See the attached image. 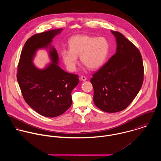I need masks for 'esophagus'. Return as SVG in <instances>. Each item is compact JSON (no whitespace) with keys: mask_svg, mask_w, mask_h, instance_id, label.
Masks as SVG:
<instances>
[{"mask_svg":"<svg viewBox=\"0 0 161 161\" xmlns=\"http://www.w3.org/2000/svg\"><path fill=\"white\" fill-rule=\"evenodd\" d=\"M80 80H82V81H86V80H87V78H86L85 76H83V75H82V76L80 77Z\"/></svg>","mask_w":161,"mask_h":161,"instance_id":"34e87169","label":"esophagus"}]
</instances>
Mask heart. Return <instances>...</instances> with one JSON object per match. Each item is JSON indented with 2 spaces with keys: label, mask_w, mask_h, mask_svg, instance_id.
Returning a JSON list of instances; mask_svg holds the SVG:
<instances>
[{
  "label": "heart",
  "mask_w": 161,
  "mask_h": 161,
  "mask_svg": "<svg viewBox=\"0 0 161 161\" xmlns=\"http://www.w3.org/2000/svg\"><path fill=\"white\" fill-rule=\"evenodd\" d=\"M68 45L69 50L63 49L61 56L70 72L76 70L79 56L81 62L89 69L100 68L106 62L110 50L108 40L103 36L76 35L69 40Z\"/></svg>",
  "instance_id": "b5f03b06"
}]
</instances>
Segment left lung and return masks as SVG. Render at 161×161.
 <instances>
[{"mask_svg": "<svg viewBox=\"0 0 161 161\" xmlns=\"http://www.w3.org/2000/svg\"><path fill=\"white\" fill-rule=\"evenodd\" d=\"M115 36V54L91 79L93 102L108 113L125 109L139 92L144 78L142 59L138 48L125 36L111 31Z\"/></svg>", "mask_w": 161, "mask_h": 161, "instance_id": "left-lung-1", "label": "left lung"}]
</instances>
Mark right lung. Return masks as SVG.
<instances>
[{
	"label": "right lung",
	"instance_id": "1",
	"mask_svg": "<svg viewBox=\"0 0 161 161\" xmlns=\"http://www.w3.org/2000/svg\"><path fill=\"white\" fill-rule=\"evenodd\" d=\"M63 30H51L30 37L23 46L18 66L17 81L25 102L40 115L49 118L62 115L71 106V92L79 84L78 75L59 66L58 52L51 45L53 39ZM42 48L49 50L51 63L39 69L33 59Z\"/></svg>",
	"mask_w": 161,
	"mask_h": 161
}]
</instances>
